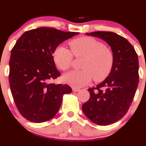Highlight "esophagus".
Instances as JSON below:
<instances>
[{
    "instance_id": "obj_1",
    "label": "esophagus",
    "mask_w": 146,
    "mask_h": 146,
    "mask_svg": "<svg viewBox=\"0 0 146 146\" xmlns=\"http://www.w3.org/2000/svg\"><path fill=\"white\" fill-rule=\"evenodd\" d=\"M73 92H78V91H80V89L76 88H73Z\"/></svg>"
}]
</instances>
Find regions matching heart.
<instances>
[{"mask_svg": "<svg viewBox=\"0 0 146 146\" xmlns=\"http://www.w3.org/2000/svg\"><path fill=\"white\" fill-rule=\"evenodd\" d=\"M71 50L63 46H58L53 54L56 66L62 71L71 67L73 55L76 58H84L80 71H72L64 76V81L71 86H85L92 81L104 80L113 67L114 56L112 50L103 42L90 37L82 36L69 42Z\"/></svg>", "mask_w": 146, "mask_h": 146, "instance_id": "heart-1", "label": "heart"}]
</instances>
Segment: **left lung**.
<instances>
[{
  "label": "left lung",
  "mask_w": 146,
  "mask_h": 146,
  "mask_svg": "<svg viewBox=\"0 0 146 146\" xmlns=\"http://www.w3.org/2000/svg\"><path fill=\"white\" fill-rule=\"evenodd\" d=\"M86 35L106 41L114 61L108 78L96 87L88 89L90 99L82 105V110L94 123L110 125L123 117L134 99L139 84L137 54L125 38L116 33L96 31Z\"/></svg>",
  "instance_id": "left-lung-1"
}]
</instances>
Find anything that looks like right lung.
Segmentation results:
<instances>
[{
    "instance_id": "obj_1",
    "label": "right lung",
    "mask_w": 146,
    "mask_h": 146,
    "mask_svg": "<svg viewBox=\"0 0 146 146\" xmlns=\"http://www.w3.org/2000/svg\"><path fill=\"white\" fill-rule=\"evenodd\" d=\"M52 28L30 30L18 38L9 60L10 88L17 110L31 122L51 120L58 111L67 84L49 83L60 76L52 54L60 43L75 35Z\"/></svg>"
}]
</instances>
